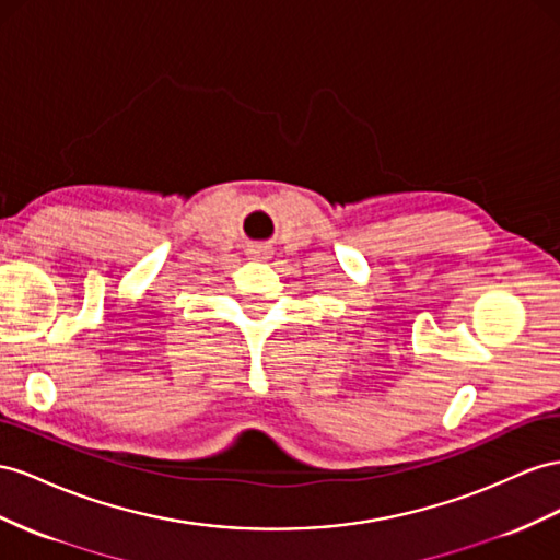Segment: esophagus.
I'll return each instance as SVG.
<instances>
[{
  "instance_id": "obj_1",
  "label": "esophagus",
  "mask_w": 560,
  "mask_h": 560,
  "mask_svg": "<svg viewBox=\"0 0 560 560\" xmlns=\"http://www.w3.org/2000/svg\"><path fill=\"white\" fill-rule=\"evenodd\" d=\"M254 256H266V249H254Z\"/></svg>"
}]
</instances>
